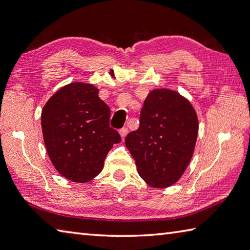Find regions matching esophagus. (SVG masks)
I'll return each mask as SVG.
<instances>
[{"mask_svg": "<svg viewBox=\"0 0 250 250\" xmlns=\"http://www.w3.org/2000/svg\"><path fill=\"white\" fill-rule=\"evenodd\" d=\"M119 132H120V136H121L122 139H125L126 134H128V129H126V128H122V129H120V131H119Z\"/></svg>", "mask_w": 250, "mask_h": 250, "instance_id": "34e87169", "label": "esophagus"}]
</instances>
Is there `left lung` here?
<instances>
[{"label": "left lung", "instance_id": "obj_1", "mask_svg": "<svg viewBox=\"0 0 250 250\" xmlns=\"http://www.w3.org/2000/svg\"><path fill=\"white\" fill-rule=\"evenodd\" d=\"M198 119L188 100L175 91L156 89L140 112V125L125 137L140 177L154 188L175 184L191 160Z\"/></svg>", "mask_w": 250, "mask_h": 250}]
</instances>
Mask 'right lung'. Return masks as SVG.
Wrapping results in <instances>:
<instances>
[{"instance_id":"obj_1","label":"right lung","mask_w":250,"mask_h":250,"mask_svg":"<svg viewBox=\"0 0 250 250\" xmlns=\"http://www.w3.org/2000/svg\"><path fill=\"white\" fill-rule=\"evenodd\" d=\"M88 83H71L50 98L42 110L43 139L59 172L74 182L92 180L120 134L109 125L110 109Z\"/></svg>"}]
</instances>
